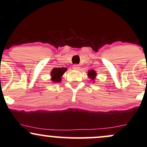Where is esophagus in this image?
Instances as JSON below:
<instances>
[{
  "instance_id": "1",
  "label": "esophagus",
  "mask_w": 147,
  "mask_h": 147,
  "mask_svg": "<svg viewBox=\"0 0 147 147\" xmlns=\"http://www.w3.org/2000/svg\"><path fill=\"white\" fill-rule=\"evenodd\" d=\"M73 68L75 70H79L80 66H79V65H78V64H75V65H73Z\"/></svg>"
}]
</instances>
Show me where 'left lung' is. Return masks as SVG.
<instances>
[{
	"label": "left lung",
	"instance_id": "obj_1",
	"mask_svg": "<svg viewBox=\"0 0 147 147\" xmlns=\"http://www.w3.org/2000/svg\"><path fill=\"white\" fill-rule=\"evenodd\" d=\"M88 72V77L90 79L91 81H93L92 82L94 83V80H95L96 76H97V73H96V72L94 70H90Z\"/></svg>",
	"mask_w": 147,
	"mask_h": 147
}]
</instances>
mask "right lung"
Instances as JSON below:
<instances>
[{"label": "right lung", "mask_w": 147, "mask_h": 147, "mask_svg": "<svg viewBox=\"0 0 147 147\" xmlns=\"http://www.w3.org/2000/svg\"><path fill=\"white\" fill-rule=\"evenodd\" d=\"M65 68H55L51 72V80L54 83H59L61 81V77L66 71Z\"/></svg>", "instance_id": "obj_1"}]
</instances>
